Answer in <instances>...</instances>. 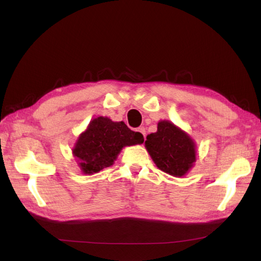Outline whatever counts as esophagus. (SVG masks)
I'll return each mask as SVG.
<instances>
[{"label":"esophagus","instance_id":"1","mask_svg":"<svg viewBox=\"0 0 261 261\" xmlns=\"http://www.w3.org/2000/svg\"><path fill=\"white\" fill-rule=\"evenodd\" d=\"M137 131H139L140 134L143 136V138H146V127L145 126H140V127H138V130Z\"/></svg>","mask_w":261,"mask_h":261}]
</instances>
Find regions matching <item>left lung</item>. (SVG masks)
Here are the masks:
<instances>
[{
  "label": "left lung",
  "instance_id": "8db88e82",
  "mask_svg": "<svg viewBox=\"0 0 261 261\" xmlns=\"http://www.w3.org/2000/svg\"><path fill=\"white\" fill-rule=\"evenodd\" d=\"M145 147L157 167L171 176H185L196 162L195 142L168 120L158 122L157 131L147 136Z\"/></svg>",
  "mask_w": 261,
  "mask_h": 261
}]
</instances>
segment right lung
<instances>
[{
  "label": "right lung",
  "mask_w": 261,
  "mask_h": 261,
  "mask_svg": "<svg viewBox=\"0 0 261 261\" xmlns=\"http://www.w3.org/2000/svg\"><path fill=\"white\" fill-rule=\"evenodd\" d=\"M143 136L108 116L94 118L77 138L73 154L83 174L92 175L114 164L122 148L141 145Z\"/></svg>",
  "instance_id": "1"
}]
</instances>
